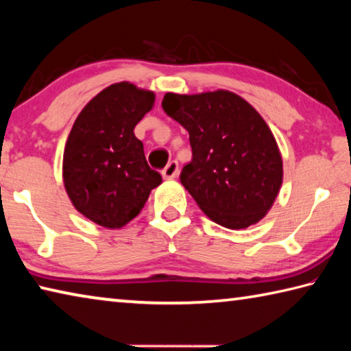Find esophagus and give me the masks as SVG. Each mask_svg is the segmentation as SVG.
Segmentation results:
<instances>
[{
    "mask_svg": "<svg viewBox=\"0 0 351 351\" xmlns=\"http://www.w3.org/2000/svg\"><path fill=\"white\" fill-rule=\"evenodd\" d=\"M178 173H180V165H178L176 161L169 162L167 167L162 170V176L165 180H173V178L178 176Z\"/></svg>",
    "mask_w": 351,
    "mask_h": 351,
    "instance_id": "1",
    "label": "esophagus"
}]
</instances>
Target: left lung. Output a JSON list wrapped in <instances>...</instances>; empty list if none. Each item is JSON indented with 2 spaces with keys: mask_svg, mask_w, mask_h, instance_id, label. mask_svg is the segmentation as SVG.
<instances>
[{
  "mask_svg": "<svg viewBox=\"0 0 351 351\" xmlns=\"http://www.w3.org/2000/svg\"><path fill=\"white\" fill-rule=\"evenodd\" d=\"M162 108L189 132L192 161L181 184L212 221L228 229L258 223L282 187L283 162L274 134L235 93H167Z\"/></svg>",
  "mask_w": 351,
  "mask_h": 351,
  "instance_id": "left-lung-1",
  "label": "left lung"
}]
</instances>
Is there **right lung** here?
<instances>
[{"label":"right lung","mask_w":351,"mask_h":351,"mask_svg":"<svg viewBox=\"0 0 351 351\" xmlns=\"http://www.w3.org/2000/svg\"><path fill=\"white\" fill-rule=\"evenodd\" d=\"M153 104L154 93L128 82L114 83L86 104L68 136L64 189L75 209L104 228L119 229L132 221L162 182L134 136Z\"/></svg>","instance_id":"obj_1"}]
</instances>
